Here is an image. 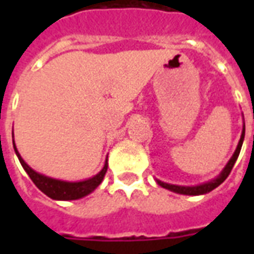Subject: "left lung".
<instances>
[{
    "label": "left lung",
    "instance_id": "1",
    "mask_svg": "<svg viewBox=\"0 0 254 254\" xmlns=\"http://www.w3.org/2000/svg\"><path fill=\"white\" fill-rule=\"evenodd\" d=\"M244 138H245V122H244V127H242V133H241V138L238 141V145L235 148L234 154L230 158V160L227 162V165L224 166V169L220 171L216 178H213L211 181L204 182V184H200V185H196V187H181V185H171V184H166V182H162L159 180H156V182L159 184L160 187L165 188V189H169V190L174 191V193H180V194H187V196H200V194H205V193H209L211 190H213L215 188H218L222 182L229 177L230 171L233 170V167L235 165V160L238 159V155L241 152V147H242V143H244Z\"/></svg>",
    "mask_w": 254,
    "mask_h": 254
}]
</instances>
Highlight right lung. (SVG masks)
Listing matches in <instances>:
<instances>
[{
	"label": "right lung",
	"instance_id": "right-lung-1",
	"mask_svg": "<svg viewBox=\"0 0 254 254\" xmlns=\"http://www.w3.org/2000/svg\"><path fill=\"white\" fill-rule=\"evenodd\" d=\"M13 148L16 155H17V158H19L20 163L23 166V169L30 176L32 182L38 187L39 190L43 191L46 196H49L53 200H64V201H67V200H78V198L85 197L89 193H92L102 184L103 178H105L106 171H107V166H109L107 158H106L103 169L96 176L91 177L88 180H84V181H63V180H56V178H52V177L43 176V174L38 173L34 169H31L30 166L25 163L24 159L20 156L19 151H17L16 145H14V138Z\"/></svg>",
	"mask_w": 254,
	"mask_h": 254
}]
</instances>
